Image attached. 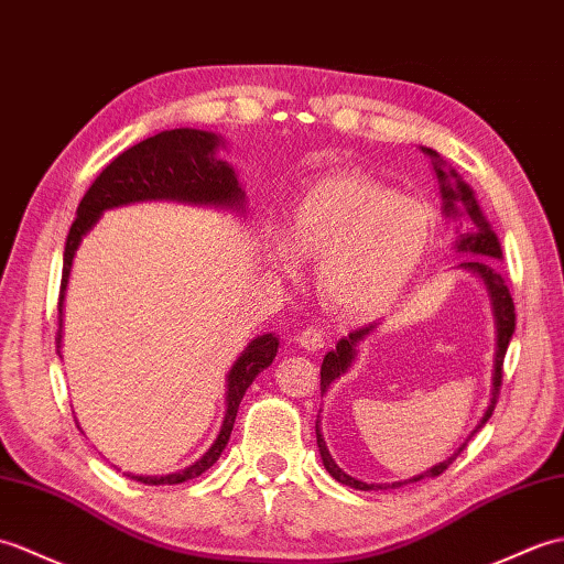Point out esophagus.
<instances>
[{"label":"esophagus","mask_w":564,"mask_h":564,"mask_svg":"<svg viewBox=\"0 0 564 564\" xmlns=\"http://www.w3.org/2000/svg\"><path fill=\"white\" fill-rule=\"evenodd\" d=\"M296 343H299V347L308 349V352H318V349L325 345V333L321 328H314V325H311V328H304L302 333L296 335Z\"/></svg>","instance_id":"1"}]
</instances>
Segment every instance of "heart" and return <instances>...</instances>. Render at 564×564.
Instances as JSON below:
<instances>
[{"instance_id": "1", "label": "heart", "mask_w": 564, "mask_h": 564, "mask_svg": "<svg viewBox=\"0 0 564 564\" xmlns=\"http://www.w3.org/2000/svg\"><path fill=\"white\" fill-rule=\"evenodd\" d=\"M436 236L427 203L361 173L321 178L294 199L290 227L272 231V260L296 274L318 260V290L340 318L371 321L391 311Z\"/></svg>"}]
</instances>
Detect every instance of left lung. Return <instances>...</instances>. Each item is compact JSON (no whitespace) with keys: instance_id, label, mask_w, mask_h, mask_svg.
<instances>
[{"instance_id":"8db88e82","label":"left lung","mask_w":564,"mask_h":564,"mask_svg":"<svg viewBox=\"0 0 564 564\" xmlns=\"http://www.w3.org/2000/svg\"><path fill=\"white\" fill-rule=\"evenodd\" d=\"M422 152L427 154L432 159V166H434V173H436V181H440V193H442V215L446 219H456L460 221V227L456 234V253H463V256H482L490 257V261H482L481 258H466L463 262H458V270H466V272H473L475 278H478L485 290H487V296H490V306H492V318H495V365H492V388H490V403H487L485 412L480 422L475 424L473 432L466 436V442H463L456 452L436 463V466L427 468L420 475H412V478L408 480H398V482H361L357 478H352V475H347L340 466H337L335 458L330 456L328 446H325V440L321 434V420L316 422V442H318V452H321V458H323V466L325 470H328L333 478L337 482L343 485H349L355 487V490H395V487L400 485H408V482H420V480H427V478H436V475H442L452 463L456 460V456L466 448V444L470 442L473 434H478L485 422L492 417V410H495V403H497V395H499V383H502V365H505V355H507V347H509V340L511 335H514V321H517V314H514V302H511V294L507 290V284L502 280V274H499V268L497 262L492 260H502V246H499V239L497 234L492 231L490 221L485 219L482 209L478 205V199H475V193L473 187L463 181L458 173L454 169L446 166V161L434 152V149H427L422 147ZM466 220L467 224L463 225L462 221ZM379 323H371V325H365V328L359 330H352L347 337H340V343L335 345V349H330L328 355L323 357V365H321V393H328V388L333 381H337L340 377H345V373L352 369L355 359H357V352H359V345L367 340V337L373 333V328H377ZM321 417V415H318Z\"/></svg>"}]
</instances>
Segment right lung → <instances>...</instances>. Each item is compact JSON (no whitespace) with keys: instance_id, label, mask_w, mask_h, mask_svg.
I'll list each match as a JSON object with an SVG mask.
<instances>
[{"instance_id":"right-lung-1","label":"right lung","mask_w":564,"mask_h":564,"mask_svg":"<svg viewBox=\"0 0 564 564\" xmlns=\"http://www.w3.org/2000/svg\"><path fill=\"white\" fill-rule=\"evenodd\" d=\"M227 144L221 134L178 128L164 130L149 140L130 147L128 152L116 156L104 169L101 176L86 191L77 207V219H74L67 243L65 258H62V284H59V330L57 347H62V306H65V292L69 284V272L74 256L89 234L96 221L104 217V212L134 205V203H183L195 207H215L231 209L236 215L246 212V191L236 178L234 166L219 159L217 152ZM280 337L274 333L258 335L250 340L239 359L234 361L227 373V410L217 440L212 442L207 452L199 456L193 466L169 475H132L128 478L144 485H178L203 475L207 468L215 466L234 430L236 412H239L241 400L248 386L256 381L262 369L272 365L278 355Z\"/></svg>"}]
</instances>
